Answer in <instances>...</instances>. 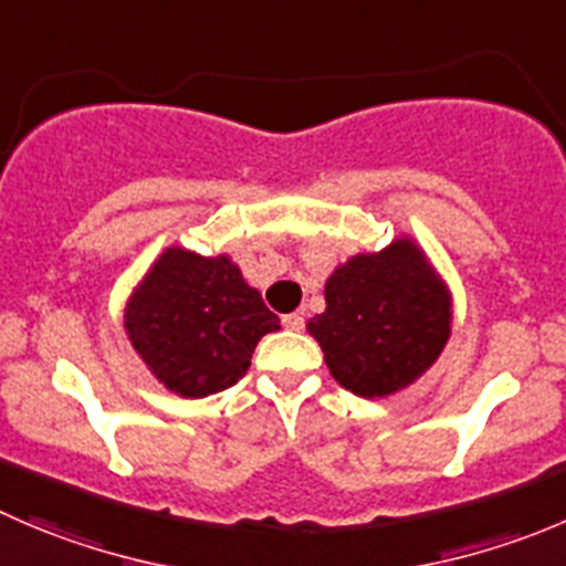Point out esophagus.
Here are the masks:
<instances>
[{
	"instance_id": "esophagus-1",
	"label": "esophagus",
	"mask_w": 566,
	"mask_h": 566,
	"mask_svg": "<svg viewBox=\"0 0 566 566\" xmlns=\"http://www.w3.org/2000/svg\"><path fill=\"white\" fill-rule=\"evenodd\" d=\"M282 323L290 332H304V315L301 312H290V315L282 317Z\"/></svg>"
}]
</instances>
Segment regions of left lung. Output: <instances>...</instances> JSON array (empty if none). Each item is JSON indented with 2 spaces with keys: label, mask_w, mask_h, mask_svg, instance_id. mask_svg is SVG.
I'll return each mask as SVG.
<instances>
[{
  "label": "left lung",
  "mask_w": 566,
  "mask_h": 566,
  "mask_svg": "<svg viewBox=\"0 0 566 566\" xmlns=\"http://www.w3.org/2000/svg\"><path fill=\"white\" fill-rule=\"evenodd\" d=\"M306 321L328 373L361 398H389L434 367L451 339L453 293L411 234L359 251L326 279Z\"/></svg>",
  "instance_id": "left-lung-1"
}]
</instances>
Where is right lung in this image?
Returning <instances> with one entry per match:
<instances>
[{
  "label": "right lung",
  "instance_id": "add662e5",
  "mask_svg": "<svg viewBox=\"0 0 566 566\" xmlns=\"http://www.w3.org/2000/svg\"><path fill=\"white\" fill-rule=\"evenodd\" d=\"M229 254L168 245L132 287L124 332L146 370L179 398H207L245 376L256 343L279 332Z\"/></svg>",
  "mask_w": 566,
  "mask_h": 566
}]
</instances>
